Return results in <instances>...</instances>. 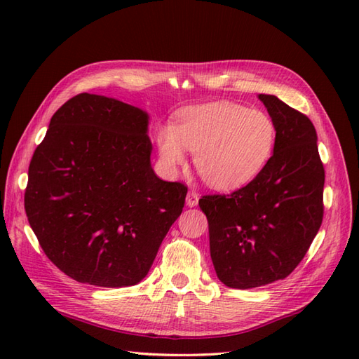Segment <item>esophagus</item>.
<instances>
[{
  "label": "esophagus",
  "mask_w": 359,
  "mask_h": 359,
  "mask_svg": "<svg viewBox=\"0 0 359 359\" xmlns=\"http://www.w3.org/2000/svg\"><path fill=\"white\" fill-rule=\"evenodd\" d=\"M197 203H199V194L196 191H189L187 194V205L193 208V207H197Z\"/></svg>",
  "instance_id": "esophagus-1"
}]
</instances>
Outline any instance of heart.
I'll return each mask as SVG.
<instances>
[{
    "instance_id": "b5f03b06",
    "label": "heart",
    "mask_w": 359,
    "mask_h": 359,
    "mask_svg": "<svg viewBox=\"0 0 359 359\" xmlns=\"http://www.w3.org/2000/svg\"><path fill=\"white\" fill-rule=\"evenodd\" d=\"M276 125L261 109L216 102L182 109L174 125L162 126L157 144L170 168L194 152V166L212 188L236 189L257 177L276 148Z\"/></svg>"
}]
</instances>
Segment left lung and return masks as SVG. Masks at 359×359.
<instances>
[{
	"label": "left lung",
	"mask_w": 359,
	"mask_h": 359,
	"mask_svg": "<svg viewBox=\"0 0 359 359\" xmlns=\"http://www.w3.org/2000/svg\"><path fill=\"white\" fill-rule=\"evenodd\" d=\"M276 125V148L257 177L230 194L202 196L210 253L230 288L285 279L306 256L324 216V165L310 118L259 94Z\"/></svg>",
	"instance_id": "obj_1"
}]
</instances>
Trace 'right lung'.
I'll use <instances>...</instances> for the list:
<instances>
[{
    "label": "right lung",
    "instance_id": "1",
    "mask_svg": "<svg viewBox=\"0 0 359 359\" xmlns=\"http://www.w3.org/2000/svg\"><path fill=\"white\" fill-rule=\"evenodd\" d=\"M148 114L83 93L53 114L29 165L25 210L49 261L81 284L147 276L188 187L151 168Z\"/></svg>",
    "mask_w": 359,
    "mask_h": 359
}]
</instances>
